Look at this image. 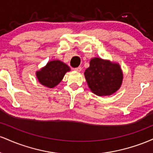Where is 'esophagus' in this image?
Here are the masks:
<instances>
[{"mask_svg":"<svg viewBox=\"0 0 153 153\" xmlns=\"http://www.w3.org/2000/svg\"><path fill=\"white\" fill-rule=\"evenodd\" d=\"M74 70L77 72H80V71H81V70H82V68H81V67H78V68H75Z\"/></svg>","mask_w":153,"mask_h":153,"instance_id":"34e87169","label":"esophagus"}]
</instances>
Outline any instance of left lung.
I'll return each instance as SVG.
<instances>
[{
  "mask_svg": "<svg viewBox=\"0 0 153 153\" xmlns=\"http://www.w3.org/2000/svg\"><path fill=\"white\" fill-rule=\"evenodd\" d=\"M84 75L91 91L99 96L114 94L122 83L123 73L118 63L99 57L91 59Z\"/></svg>",
  "mask_w": 153,
  "mask_h": 153,
  "instance_id": "1",
  "label": "left lung"
}]
</instances>
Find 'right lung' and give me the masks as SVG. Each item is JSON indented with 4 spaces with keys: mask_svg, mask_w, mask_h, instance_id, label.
Listing matches in <instances>:
<instances>
[{
    "mask_svg": "<svg viewBox=\"0 0 153 153\" xmlns=\"http://www.w3.org/2000/svg\"><path fill=\"white\" fill-rule=\"evenodd\" d=\"M71 71L69 66L62 61L52 60L40 71L36 72L39 82L50 88L58 85L67 72Z\"/></svg>",
    "mask_w": 153,
    "mask_h": 153,
    "instance_id": "1",
    "label": "right lung"
}]
</instances>
